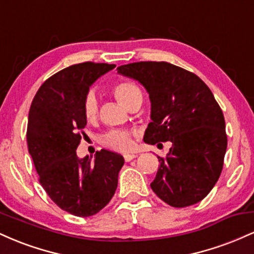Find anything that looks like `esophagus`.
<instances>
[{
    "label": "esophagus",
    "instance_id": "34e87169",
    "mask_svg": "<svg viewBox=\"0 0 254 254\" xmlns=\"http://www.w3.org/2000/svg\"><path fill=\"white\" fill-rule=\"evenodd\" d=\"M135 157H136L135 154H125L124 160H125V162H129V161H131V160L135 159Z\"/></svg>",
    "mask_w": 254,
    "mask_h": 254
}]
</instances>
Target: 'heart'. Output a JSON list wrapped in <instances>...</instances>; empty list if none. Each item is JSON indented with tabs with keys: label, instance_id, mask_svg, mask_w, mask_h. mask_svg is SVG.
Listing matches in <instances>:
<instances>
[{
	"label": "heart",
	"instance_id": "obj_1",
	"mask_svg": "<svg viewBox=\"0 0 254 254\" xmlns=\"http://www.w3.org/2000/svg\"><path fill=\"white\" fill-rule=\"evenodd\" d=\"M112 93L116 99L129 107L137 100H142V92L136 83L122 80L112 86ZM98 115V101L94 94H88L83 101V116L87 122H93ZM101 144L116 151H127L132 147V133L127 130H110L100 138Z\"/></svg>",
	"mask_w": 254,
	"mask_h": 254
}]
</instances>
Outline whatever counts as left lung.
<instances>
[{
	"label": "left lung",
	"instance_id": "obj_1",
	"mask_svg": "<svg viewBox=\"0 0 254 254\" xmlns=\"http://www.w3.org/2000/svg\"><path fill=\"white\" fill-rule=\"evenodd\" d=\"M118 74L138 81L149 94L151 122L144 142H172L151 190L174 208L203 199L220 178L227 150L226 123L209 87L193 72L167 62H136Z\"/></svg>",
	"mask_w": 254,
	"mask_h": 254
}]
</instances>
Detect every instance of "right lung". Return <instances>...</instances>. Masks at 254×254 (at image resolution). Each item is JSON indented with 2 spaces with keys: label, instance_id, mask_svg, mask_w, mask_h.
Masks as SVG:
<instances>
[{
  "label": "right lung",
  "instance_id": "obj_1",
  "mask_svg": "<svg viewBox=\"0 0 254 254\" xmlns=\"http://www.w3.org/2000/svg\"><path fill=\"white\" fill-rule=\"evenodd\" d=\"M115 66L84 62L56 72L38 89L28 113L26 137L39 182L61 209L75 216H92L109 204L124 165L123 156L105 149L97 151L94 161L76 155L89 87Z\"/></svg>",
  "mask_w": 254,
  "mask_h": 254
}]
</instances>
